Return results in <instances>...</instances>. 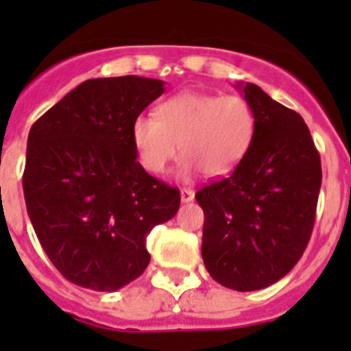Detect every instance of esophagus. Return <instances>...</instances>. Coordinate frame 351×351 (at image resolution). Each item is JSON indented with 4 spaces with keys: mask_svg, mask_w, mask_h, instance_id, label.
<instances>
[{
    "mask_svg": "<svg viewBox=\"0 0 351 351\" xmlns=\"http://www.w3.org/2000/svg\"><path fill=\"white\" fill-rule=\"evenodd\" d=\"M195 198V191L193 190H190V188H182L181 190V200L182 202H191V200H193Z\"/></svg>",
    "mask_w": 351,
    "mask_h": 351,
    "instance_id": "1",
    "label": "esophagus"
}]
</instances>
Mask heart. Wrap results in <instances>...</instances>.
Returning a JSON list of instances; mask_svg holds the SVG:
<instances>
[{
  "label": "heart",
  "instance_id": "obj_1",
  "mask_svg": "<svg viewBox=\"0 0 351 351\" xmlns=\"http://www.w3.org/2000/svg\"><path fill=\"white\" fill-rule=\"evenodd\" d=\"M255 133V110L246 98L195 91L172 96L158 105L156 117L138 116L132 125L142 167L163 173L181 147L184 178L197 169L209 178L230 173L247 154Z\"/></svg>",
  "mask_w": 351,
  "mask_h": 351
}]
</instances>
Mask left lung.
<instances>
[{
	"instance_id": "left-lung-1",
	"label": "left lung",
	"mask_w": 351,
	"mask_h": 351,
	"mask_svg": "<svg viewBox=\"0 0 351 351\" xmlns=\"http://www.w3.org/2000/svg\"><path fill=\"white\" fill-rule=\"evenodd\" d=\"M243 93L255 110V141L228 178L195 198L206 216L202 258L210 278L253 291L280 281L302 256L315 226L322 163L300 114L255 84H244Z\"/></svg>"
}]
</instances>
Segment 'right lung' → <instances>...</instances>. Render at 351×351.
<instances>
[{"mask_svg":"<svg viewBox=\"0 0 351 351\" xmlns=\"http://www.w3.org/2000/svg\"><path fill=\"white\" fill-rule=\"evenodd\" d=\"M163 80L89 79L31 126L23 176L27 214L54 267L96 291L126 287L149 265L145 237L178 213V188L137 161L132 125Z\"/></svg>","mask_w":351,"mask_h":351,"instance_id":"right-lung-1","label":"right lung"}]
</instances>
